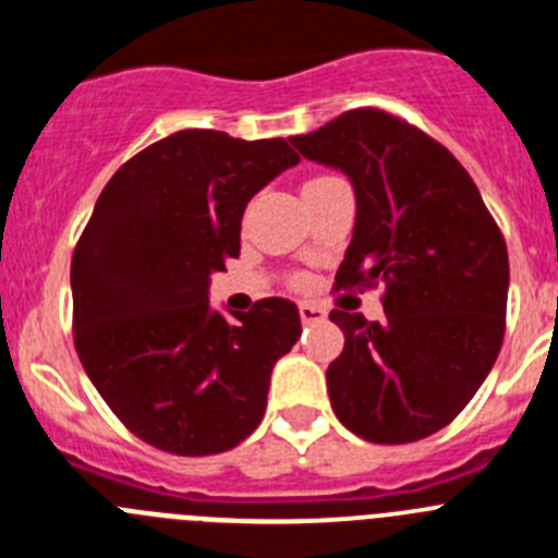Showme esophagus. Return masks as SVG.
<instances>
[{
	"instance_id": "34e87169",
	"label": "esophagus",
	"mask_w": 558,
	"mask_h": 558,
	"mask_svg": "<svg viewBox=\"0 0 558 558\" xmlns=\"http://www.w3.org/2000/svg\"><path fill=\"white\" fill-rule=\"evenodd\" d=\"M299 315H302L304 324H318V322H324V318H327V310L304 302V304H299Z\"/></svg>"
}]
</instances>
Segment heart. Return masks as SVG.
Here are the masks:
<instances>
[{
  "mask_svg": "<svg viewBox=\"0 0 558 558\" xmlns=\"http://www.w3.org/2000/svg\"><path fill=\"white\" fill-rule=\"evenodd\" d=\"M322 181H329V175H318V179H310L304 186H313V184H322Z\"/></svg>",
  "mask_w": 558,
  "mask_h": 558,
  "instance_id": "obj_1",
  "label": "heart"
}]
</instances>
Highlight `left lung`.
<instances>
[{"label":"left lung","instance_id":"8db88e82","mask_svg":"<svg viewBox=\"0 0 558 558\" xmlns=\"http://www.w3.org/2000/svg\"><path fill=\"white\" fill-rule=\"evenodd\" d=\"M290 145L354 186L357 218L335 288H386L383 322L329 313L347 338L327 368L335 416L374 445L433 436L500 354L506 240L461 161L379 108L340 113Z\"/></svg>","mask_w":558,"mask_h":558}]
</instances>
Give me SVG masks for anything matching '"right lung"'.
<instances>
[{"label":"right lung","mask_w":558,"mask_h":558,"mask_svg":"<svg viewBox=\"0 0 558 558\" xmlns=\"http://www.w3.org/2000/svg\"><path fill=\"white\" fill-rule=\"evenodd\" d=\"M299 165L284 140L179 131L113 172L72 256L75 349L106 405L147 445L215 456L263 422L299 307L211 310V274L240 254L248 201Z\"/></svg>","instance_id":"add662e5"}]
</instances>
